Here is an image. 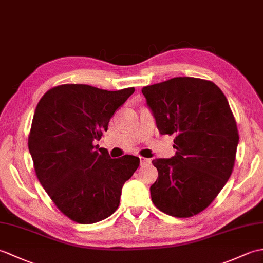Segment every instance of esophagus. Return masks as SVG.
I'll use <instances>...</instances> for the list:
<instances>
[{
  "label": "esophagus",
  "instance_id": "34e87169",
  "mask_svg": "<svg viewBox=\"0 0 263 263\" xmlns=\"http://www.w3.org/2000/svg\"><path fill=\"white\" fill-rule=\"evenodd\" d=\"M139 158H140V164H141V166L152 163V160L148 159V158H144V157H139Z\"/></svg>",
  "mask_w": 263,
  "mask_h": 263
}]
</instances>
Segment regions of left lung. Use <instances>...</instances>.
Masks as SVG:
<instances>
[{
	"instance_id": "8db88e82",
	"label": "left lung",
	"mask_w": 263,
	"mask_h": 263,
	"mask_svg": "<svg viewBox=\"0 0 263 263\" xmlns=\"http://www.w3.org/2000/svg\"><path fill=\"white\" fill-rule=\"evenodd\" d=\"M160 135H174V157L154 159L158 178L150 194L165 214L203 211L230 178L238 131L227 98L214 82L177 77L142 88Z\"/></svg>"
}]
</instances>
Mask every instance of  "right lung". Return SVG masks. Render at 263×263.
Returning <instances> with one entry per match:
<instances>
[{"label": "right lung", "instance_id": "right-lung-1", "mask_svg": "<svg viewBox=\"0 0 263 263\" xmlns=\"http://www.w3.org/2000/svg\"><path fill=\"white\" fill-rule=\"evenodd\" d=\"M135 88L108 91L88 85L57 86L37 104L28 148L39 182L59 210L79 224L109 217L120 204L122 187L140 159H111L93 146L115 110Z\"/></svg>", "mask_w": 263, "mask_h": 263}]
</instances>
